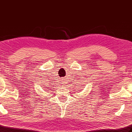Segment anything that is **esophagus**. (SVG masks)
<instances>
[{"instance_id":"obj_1","label":"esophagus","mask_w":132,"mask_h":132,"mask_svg":"<svg viewBox=\"0 0 132 132\" xmlns=\"http://www.w3.org/2000/svg\"><path fill=\"white\" fill-rule=\"evenodd\" d=\"M65 82H64V81H62V84H63V85H65Z\"/></svg>"}]
</instances>
